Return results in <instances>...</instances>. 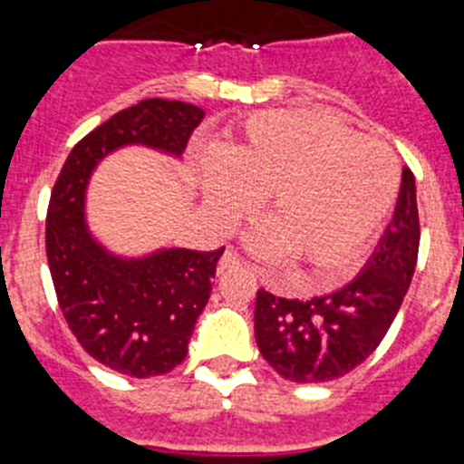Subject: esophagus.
<instances>
[{
    "label": "esophagus",
    "instance_id": "34e87169",
    "mask_svg": "<svg viewBox=\"0 0 464 464\" xmlns=\"http://www.w3.org/2000/svg\"><path fill=\"white\" fill-rule=\"evenodd\" d=\"M245 266V258L237 254V249L228 247L227 252L222 254V258H219V268L222 270H233V268H242Z\"/></svg>",
    "mask_w": 464,
    "mask_h": 464
}]
</instances>
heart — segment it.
Masks as SVG:
<instances>
[{
  "instance_id": "obj_1",
  "label": "heart",
  "mask_w": 464,
  "mask_h": 464,
  "mask_svg": "<svg viewBox=\"0 0 464 464\" xmlns=\"http://www.w3.org/2000/svg\"><path fill=\"white\" fill-rule=\"evenodd\" d=\"M208 203L222 224L268 194L263 252L342 279L395 206L400 166L382 140L319 111L256 112L227 154L203 161Z\"/></svg>"
}]
</instances>
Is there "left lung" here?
I'll list each match as a JSON object with an SVG mask.
<instances>
[{"instance_id":"left-lung-1","label":"left lung","mask_w":464,"mask_h":464,"mask_svg":"<svg viewBox=\"0 0 464 464\" xmlns=\"http://www.w3.org/2000/svg\"><path fill=\"white\" fill-rule=\"evenodd\" d=\"M414 173L402 170L398 206L374 256L340 291L289 300L256 291L254 335L275 372L298 383L349 374L379 346L402 304L419 258Z\"/></svg>"}]
</instances>
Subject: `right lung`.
<instances>
[{
	"mask_svg": "<svg viewBox=\"0 0 464 464\" xmlns=\"http://www.w3.org/2000/svg\"><path fill=\"white\" fill-rule=\"evenodd\" d=\"M203 115V108L166 99H145L115 112L78 140L50 194L45 254L62 314L94 361L127 377H157L185 361L224 247L115 258L87 233V178L120 145L143 143L180 154Z\"/></svg>",
	"mask_w": 464,
	"mask_h": 464,
	"instance_id": "right-lung-1",
	"label": "right lung"
}]
</instances>
